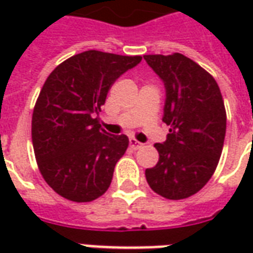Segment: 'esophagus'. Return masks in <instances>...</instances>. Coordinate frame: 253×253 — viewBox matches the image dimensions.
<instances>
[{"instance_id": "1", "label": "esophagus", "mask_w": 253, "mask_h": 253, "mask_svg": "<svg viewBox=\"0 0 253 253\" xmlns=\"http://www.w3.org/2000/svg\"><path fill=\"white\" fill-rule=\"evenodd\" d=\"M128 142H130V148L134 149V150L142 148V143L138 142L137 139H134V138H130V141H128Z\"/></svg>"}]
</instances>
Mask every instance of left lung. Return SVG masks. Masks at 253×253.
<instances>
[{
    "label": "left lung",
    "instance_id": "obj_1",
    "mask_svg": "<svg viewBox=\"0 0 253 253\" xmlns=\"http://www.w3.org/2000/svg\"><path fill=\"white\" fill-rule=\"evenodd\" d=\"M165 85L163 122L169 134L154 143L159 163L145 170L150 188L170 201L206 186L217 168L226 132V111L217 81L183 54L143 55Z\"/></svg>",
    "mask_w": 253,
    "mask_h": 253
}]
</instances>
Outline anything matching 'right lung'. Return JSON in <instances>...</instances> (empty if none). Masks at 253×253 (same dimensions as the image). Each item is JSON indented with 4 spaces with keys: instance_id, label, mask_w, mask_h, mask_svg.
Instances as JSON below:
<instances>
[{
    "instance_id": "1",
    "label": "right lung",
    "mask_w": 253,
    "mask_h": 253,
    "mask_svg": "<svg viewBox=\"0 0 253 253\" xmlns=\"http://www.w3.org/2000/svg\"><path fill=\"white\" fill-rule=\"evenodd\" d=\"M141 61L89 50L47 77L32 114V145L43 179L58 195L83 203L108 190L128 138L105 131L99 112L112 84Z\"/></svg>"
}]
</instances>
